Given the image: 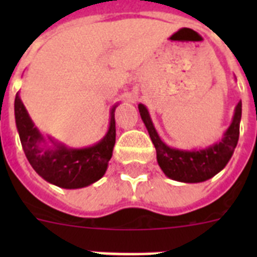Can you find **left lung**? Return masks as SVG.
<instances>
[{"mask_svg": "<svg viewBox=\"0 0 257 257\" xmlns=\"http://www.w3.org/2000/svg\"><path fill=\"white\" fill-rule=\"evenodd\" d=\"M139 112L157 152L158 165L166 176L183 183H201L212 178L225 167L239 139V122L242 115V101L235 106L233 122L224 134V139L217 144L203 151H179L172 149L160 139L149 113L143 104H139Z\"/></svg>", "mask_w": 257, "mask_h": 257, "instance_id": "8db88e82", "label": "left lung"}]
</instances>
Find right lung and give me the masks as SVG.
I'll list each match as a JSON object with an SVG mask.
<instances>
[{
    "instance_id": "add662e5",
    "label": "right lung",
    "mask_w": 257,
    "mask_h": 257,
    "mask_svg": "<svg viewBox=\"0 0 257 257\" xmlns=\"http://www.w3.org/2000/svg\"><path fill=\"white\" fill-rule=\"evenodd\" d=\"M115 108V106H114ZM114 108L110 126L100 143L85 149H67L59 145L55 151L40 148L44 140L31 121L19 95L15 97V122L27 160L40 176L65 189H77L95 183L105 174L115 143Z\"/></svg>"
}]
</instances>
